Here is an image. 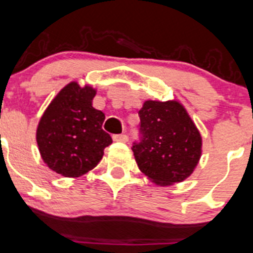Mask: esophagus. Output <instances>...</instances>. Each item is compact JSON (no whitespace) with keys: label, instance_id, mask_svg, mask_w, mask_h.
Wrapping results in <instances>:
<instances>
[{"label":"esophagus","instance_id":"obj_1","mask_svg":"<svg viewBox=\"0 0 253 253\" xmlns=\"http://www.w3.org/2000/svg\"><path fill=\"white\" fill-rule=\"evenodd\" d=\"M112 138L113 141H121V142H126V141L128 140V137H127L126 134H113Z\"/></svg>","mask_w":253,"mask_h":253}]
</instances>
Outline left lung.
I'll list each match as a JSON object with an SVG mask.
<instances>
[{
	"mask_svg": "<svg viewBox=\"0 0 253 253\" xmlns=\"http://www.w3.org/2000/svg\"><path fill=\"white\" fill-rule=\"evenodd\" d=\"M138 113L143 138L132 151L140 171L157 186L188 178L201 159L202 136L185 106L147 100Z\"/></svg>",
	"mask_w": 253,
	"mask_h": 253,
	"instance_id": "1",
	"label": "left lung"
}]
</instances>
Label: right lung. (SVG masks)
Wrapping results in <instances>:
<instances>
[{"label":"right lung","instance_id":"right-lung-1","mask_svg":"<svg viewBox=\"0 0 253 253\" xmlns=\"http://www.w3.org/2000/svg\"><path fill=\"white\" fill-rule=\"evenodd\" d=\"M97 89L77 81L66 84L39 122L36 141L49 169L77 178L97 166L112 138L102 129L105 113L92 106Z\"/></svg>","mask_w":253,"mask_h":253}]
</instances>
